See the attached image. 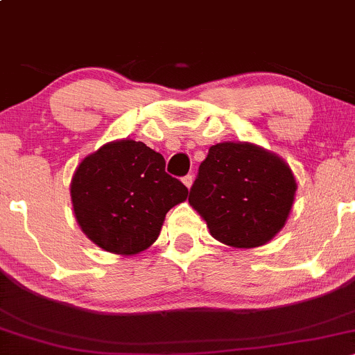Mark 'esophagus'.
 I'll use <instances>...</instances> for the list:
<instances>
[{"label": "esophagus", "mask_w": 355, "mask_h": 355, "mask_svg": "<svg viewBox=\"0 0 355 355\" xmlns=\"http://www.w3.org/2000/svg\"><path fill=\"white\" fill-rule=\"evenodd\" d=\"M182 182H184L185 187L190 189V185H192V182H193V177H192V175H185V177L182 178Z\"/></svg>", "instance_id": "34e87169"}]
</instances>
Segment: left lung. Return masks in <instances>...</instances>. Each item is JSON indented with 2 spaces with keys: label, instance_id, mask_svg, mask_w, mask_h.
<instances>
[{
  "label": "left lung",
  "instance_id": "1",
  "mask_svg": "<svg viewBox=\"0 0 355 355\" xmlns=\"http://www.w3.org/2000/svg\"><path fill=\"white\" fill-rule=\"evenodd\" d=\"M296 180L279 156L250 143L209 148L189 202L216 240L236 248L266 245L284 226Z\"/></svg>",
  "mask_w": 355,
  "mask_h": 355
}]
</instances>
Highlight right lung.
<instances>
[{"instance_id":"right-lung-1","label":"right lung","mask_w":355,"mask_h":355,"mask_svg":"<svg viewBox=\"0 0 355 355\" xmlns=\"http://www.w3.org/2000/svg\"><path fill=\"white\" fill-rule=\"evenodd\" d=\"M187 196L189 189L165 171V158L132 139L87 156L71 180L78 225L93 243L119 255L155 243L166 212Z\"/></svg>"}]
</instances>
